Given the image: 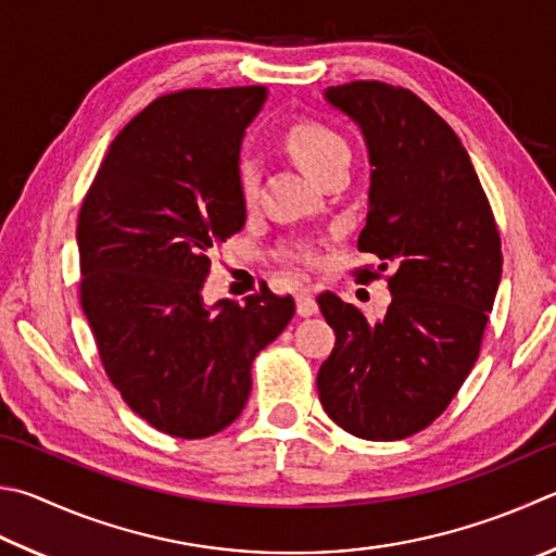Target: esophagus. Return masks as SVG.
<instances>
[{"label": "esophagus", "mask_w": 556, "mask_h": 556, "mask_svg": "<svg viewBox=\"0 0 556 556\" xmlns=\"http://www.w3.org/2000/svg\"><path fill=\"white\" fill-rule=\"evenodd\" d=\"M296 311H299V316H316L318 313V304H316V299H313V291L308 287L299 289Z\"/></svg>", "instance_id": "1"}]
</instances>
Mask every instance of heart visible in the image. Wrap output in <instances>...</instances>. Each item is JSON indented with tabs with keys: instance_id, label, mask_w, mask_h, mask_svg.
I'll return each instance as SVG.
<instances>
[{
	"instance_id": "obj_1",
	"label": "heart",
	"mask_w": 556,
	"mask_h": 556,
	"mask_svg": "<svg viewBox=\"0 0 556 556\" xmlns=\"http://www.w3.org/2000/svg\"><path fill=\"white\" fill-rule=\"evenodd\" d=\"M279 146L287 150V155L294 163L306 169L311 177L326 181L338 167H345L350 163V146L336 128L323 124L318 118L301 116L289 121V124L279 130ZM238 191L243 199L245 208L257 204V173L252 165H240L238 169ZM285 255L301 265H311L316 255L308 245H287Z\"/></svg>"
}]
</instances>
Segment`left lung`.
<instances>
[{"label":"left lung","mask_w":556,"mask_h":556,"mask_svg":"<svg viewBox=\"0 0 556 556\" xmlns=\"http://www.w3.org/2000/svg\"><path fill=\"white\" fill-rule=\"evenodd\" d=\"M326 99L359 124L375 167L357 248L379 265L355 277L393 271L381 320L318 294L336 330L318 399L350 435L403 440L450 406L479 357L503 267L498 226L462 140L410 89L355 79Z\"/></svg>","instance_id":"8db88e82"}]
</instances>
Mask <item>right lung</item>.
I'll return each mask as SVG.
<instances>
[{
  "label": "right lung",
  "instance_id": "obj_1",
  "mask_svg": "<svg viewBox=\"0 0 556 556\" xmlns=\"http://www.w3.org/2000/svg\"><path fill=\"white\" fill-rule=\"evenodd\" d=\"M265 87L181 89L111 143L77 218L79 301L109 381L148 426L181 440L228 428L250 367L294 316L260 287L204 306L211 252L245 224L240 140Z\"/></svg>",
  "mask_w": 556,
  "mask_h": 556
}]
</instances>
